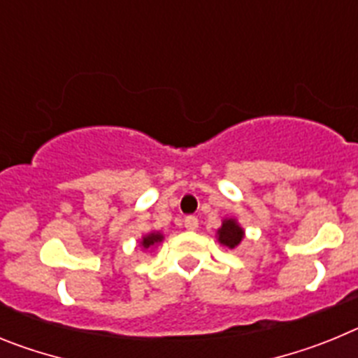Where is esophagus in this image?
Listing matches in <instances>:
<instances>
[{"label":"esophagus","instance_id":"34e87169","mask_svg":"<svg viewBox=\"0 0 358 358\" xmlns=\"http://www.w3.org/2000/svg\"><path fill=\"white\" fill-rule=\"evenodd\" d=\"M185 227L189 231H195L199 227V218L194 217V215H188V217L185 218Z\"/></svg>","mask_w":358,"mask_h":358}]
</instances>
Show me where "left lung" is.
<instances>
[{
  "label": "left lung",
  "instance_id": "8db88e82",
  "mask_svg": "<svg viewBox=\"0 0 358 358\" xmlns=\"http://www.w3.org/2000/svg\"><path fill=\"white\" fill-rule=\"evenodd\" d=\"M242 238H243L242 227H240L238 224L233 220V218H229V220H224L222 227L218 229V242L233 249V248H236L240 242H242Z\"/></svg>",
  "mask_w": 358,
  "mask_h": 358
}]
</instances>
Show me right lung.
Segmentation results:
<instances>
[{"instance_id": "obj_1", "label": "right lung", "mask_w": 358, "mask_h": 358, "mask_svg": "<svg viewBox=\"0 0 358 358\" xmlns=\"http://www.w3.org/2000/svg\"><path fill=\"white\" fill-rule=\"evenodd\" d=\"M161 240H163V235H159V233H150V235L143 236V242H141V245L147 249V248H152L154 243H159Z\"/></svg>"}]
</instances>
